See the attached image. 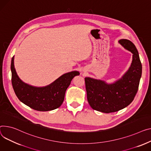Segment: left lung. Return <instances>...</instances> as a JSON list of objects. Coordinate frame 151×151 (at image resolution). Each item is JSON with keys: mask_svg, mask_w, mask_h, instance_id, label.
<instances>
[{"mask_svg": "<svg viewBox=\"0 0 151 151\" xmlns=\"http://www.w3.org/2000/svg\"><path fill=\"white\" fill-rule=\"evenodd\" d=\"M118 43L133 55L131 65L123 76L110 84L103 80L85 78L88 104L93 109L106 114L118 111L132 102L142 77V65L135 45L124 39L119 40Z\"/></svg>", "mask_w": 151, "mask_h": 151, "instance_id": "obj_1", "label": "left lung"}]
</instances>
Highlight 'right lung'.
<instances>
[{"mask_svg": "<svg viewBox=\"0 0 151 151\" xmlns=\"http://www.w3.org/2000/svg\"><path fill=\"white\" fill-rule=\"evenodd\" d=\"M12 83L14 91L22 103L38 111H49L63 104L67 88L72 79L79 75L78 71L66 73L54 82L45 87H35L23 82L18 76L14 65V56L11 63Z\"/></svg>", "mask_w": 151, "mask_h": 151, "instance_id": "right-lung-1", "label": "right lung"}]
</instances>
